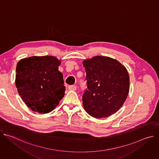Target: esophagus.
I'll use <instances>...</instances> for the list:
<instances>
[{"label": "esophagus", "instance_id": "1", "mask_svg": "<svg viewBox=\"0 0 159 159\" xmlns=\"http://www.w3.org/2000/svg\"><path fill=\"white\" fill-rule=\"evenodd\" d=\"M68 88H69V89L70 90H75L77 89L76 85H69V87H68Z\"/></svg>", "mask_w": 159, "mask_h": 159}]
</instances>
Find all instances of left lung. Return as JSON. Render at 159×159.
Segmentation results:
<instances>
[{
	"instance_id": "8db88e82",
	"label": "left lung",
	"mask_w": 159,
	"mask_h": 159,
	"mask_svg": "<svg viewBox=\"0 0 159 159\" xmlns=\"http://www.w3.org/2000/svg\"><path fill=\"white\" fill-rule=\"evenodd\" d=\"M87 88L82 104L89 115L106 118L123 106L128 95L129 77L118 60L108 57L96 56L83 61Z\"/></svg>"
}]
</instances>
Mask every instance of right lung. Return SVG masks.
I'll list each match as a JSON object with an SVG mask.
<instances>
[{
  "label": "right lung",
  "mask_w": 159,
  "mask_h": 159,
  "mask_svg": "<svg viewBox=\"0 0 159 159\" xmlns=\"http://www.w3.org/2000/svg\"><path fill=\"white\" fill-rule=\"evenodd\" d=\"M61 61L53 56L31 57L17 64L16 86L24 102L33 111H53L65 95Z\"/></svg>",
  "instance_id": "obj_1"
}]
</instances>
